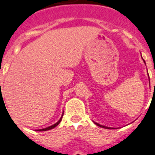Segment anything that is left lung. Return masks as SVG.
Returning <instances> with one entry per match:
<instances>
[{
    "instance_id": "obj_1",
    "label": "left lung",
    "mask_w": 155,
    "mask_h": 155,
    "mask_svg": "<svg viewBox=\"0 0 155 155\" xmlns=\"http://www.w3.org/2000/svg\"><path fill=\"white\" fill-rule=\"evenodd\" d=\"M144 63H145V62H144ZM94 124H95L96 125H98V126L102 127V128H104V129H110L109 127H105V126H104V125H101V124H97V123H94Z\"/></svg>"
}]
</instances>
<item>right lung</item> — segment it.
Wrapping results in <instances>:
<instances>
[{
    "label": "right lung",
    "instance_id": "add662e5",
    "mask_svg": "<svg viewBox=\"0 0 155 155\" xmlns=\"http://www.w3.org/2000/svg\"><path fill=\"white\" fill-rule=\"evenodd\" d=\"M61 120H62V117H61V120H59V121H58L57 123H55V124H53V125H51V126H50V127H47V128H45V129H42V130H39V131H46V130H51V129H54V127H56V126H57V125H58V124H60V122H61Z\"/></svg>",
    "mask_w": 155,
    "mask_h": 155
}]
</instances>
